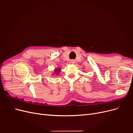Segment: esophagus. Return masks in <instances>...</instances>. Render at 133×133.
Returning a JSON list of instances; mask_svg holds the SVG:
<instances>
[{
    "label": "esophagus",
    "instance_id": "34e87169",
    "mask_svg": "<svg viewBox=\"0 0 133 133\" xmlns=\"http://www.w3.org/2000/svg\"><path fill=\"white\" fill-rule=\"evenodd\" d=\"M71 63H74V62H72Z\"/></svg>",
    "mask_w": 133,
    "mask_h": 133
}]
</instances>
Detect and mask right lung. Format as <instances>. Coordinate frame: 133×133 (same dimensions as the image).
I'll return each mask as SVG.
<instances>
[{"label":"right lung","mask_w":133,"mask_h":133,"mask_svg":"<svg viewBox=\"0 0 133 133\" xmlns=\"http://www.w3.org/2000/svg\"><path fill=\"white\" fill-rule=\"evenodd\" d=\"M60 71V69H59V68H58L57 69H55V71H54V73H55V74H57V75H58L59 74V73Z\"/></svg>","instance_id":"obj_1"}]
</instances>
